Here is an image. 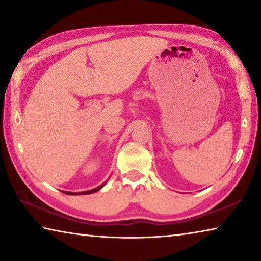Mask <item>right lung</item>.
I'll list each match as a JSON object with an SVG mask.
<instances>
[{
    "instance_id": "add662e5",
    "label": "right lung",
    "mask_w": 261,
    "mask_h": 261,
    "mask_svg": "<svg viewBox=\"0 0 261 261\" xmlns=\"http://www.w3.org/2000/svg\"><path fill=\"white\" fill-rule=\"evenodd\" d=\"M106 184V182L103 183V184H101V185H99L98 188H95V189H92V190H88V191H83V192H70V191H63L65 194H74V196H76V194H90V193H94V192H96V191H99V190L103 187V185Z\"/></svg>"
}]
</instances>
